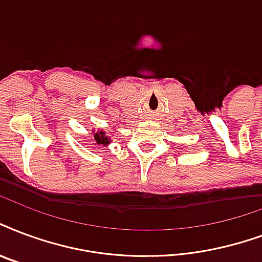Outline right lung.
<instances>
[{"label":"right lung","mask_w":262,"mask_h":262,"mask_svg":"<svg viewBox=\"0 0 262 262\" xmlns=\"http://www.w3.org/2000/svg\"><path fill=\"white\" fill-rule=\"evenodd\" d=\"M93 137H95V141L97 144H103V145H108L111 143V140L105 136V133L103 130H97L93 132Z\"/></svg>","instance_id":"obj_1"}]
</instances>
